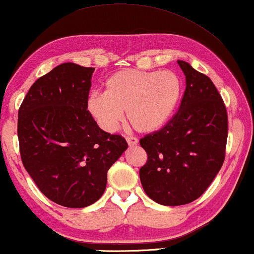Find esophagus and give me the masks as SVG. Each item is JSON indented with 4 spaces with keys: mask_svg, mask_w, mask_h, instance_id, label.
Returning <instances> with one entry per match:
<instances>
[{
    "mask_svg": "<svg viewBox=\"0 0 254 254\" xmlns=\"http://www.w3.org/2000/svg\"><path fill=\"white\" fill-rule=\"evenodd\" d=\"M127 142L128 144V146H135L138 144V139L134 137H127Z\"/></svg>",
    "mask_w": 254,
    "mask_h": 254,
    "instance_id": "34e87169",
    "label": "esophagus"
}]
</instances>
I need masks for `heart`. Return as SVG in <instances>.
Masks as SVG:
<instances>
[{
	"label": "heart",
	"instance_id": "heart-1",
	"mask_svg": "<svg viewBox=\"0 0 254 254\" xmlns=\"http://www.w3.org/2000/svg\"><path fill=\"white\" fill-rule=\"evenodd\" d=\"M182 80L174 71L121 70L105 83V93L87 100V110L106 132L116 131L127 112L134 130L151 133L168 122L180 102Z\"/></svg>",
	"mask_w": 254,
	"mask_h": 254
}]
</instances>
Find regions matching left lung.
I'll return each instance as SVG.
<instances>
[{
    "label": "left lung",
    "instance_id": "obj_1",
    "mask_svg": "<svg viewBox=\"0 0 254 254\" xmlns=\"http://www.w3.org/2000/svg\"><path fill=\"white\" fill-rule=\"evenodd\" d=\"M185 92L178 112L161 130L140 139L147 162L139 170L146 194L164 206L192 202L222 167L228 115L213 81L184 61Z\"/></svg>",
    "mask_w": 254,
    "mask_h": 254
}]
</instances>
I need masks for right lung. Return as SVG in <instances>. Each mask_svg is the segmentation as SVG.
Returning a JSON list of instances; mask_svg holds the SVG:
<instances>
[{
    "mask_svg": "<svg viewBox=\"0 0 254 254\" xmlns=\"http://www.w3.org/2000/svg\"><path fill=\"white\" fill-rule=\"evenodd\" d=\"M93 72L60 64L32 85L18 110L25 169L46 197L70 208L101 198L109 168L127 148L122 135L101 130L88 113Z\"/></svg>",
    "mask_w": 254,
    "mask_h": 254,
    "instance_id": "right-lung-1",
    "label": "right lung"
}]
</instances>
